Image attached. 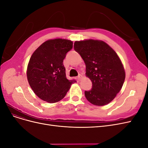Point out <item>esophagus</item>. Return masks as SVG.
<instances>
[{
    "instance_id": "esophagus-1",
    "label": "esophagus",
    "mask_w": 148,
    "mask_h": 148,
    "mask_svg": "<svg viewBox=\"0 0 148 148\" xmlns=\"http://www.w3.org/2000/svg\"><path fill=\"white\" fill-rule=\"evenodd\" d=\"M82 75L81 74H79L78 76V77H77L78 81H80V80H81V79H82Z\"/></svg>"
}]
</instances>
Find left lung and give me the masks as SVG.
<instances>
[{"label": "left lung", "instance_id": "obj_1", "mask_svg": "<svg viewBox=\"0 0 148 148\" xmlns=\"http://www.w3.org/2000/svg\"><path fill=\"white\" fill-rule=\"evenodd\" d=\"M74 49L86 65V76L92 87L84 95L91 104L102 106L112 101L120 91L125 71L120 58L112 48L100 40L75 41Z\"/></svg>", "mask_w": 148, "mask_h": 148}]
</instances>
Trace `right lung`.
I'll use <instances>...</instances> for the list:
<instances>
[{
  "label": "right lung",
  "instance_id": "right-lung-1",
  "mask_svg": "<svg viewBox=\"0 0 148 148\" xmlns=\"http://www.w3.org/2000/svg\"><path fill=\"white\" fill-rule=\"evenodd\" d=\"M73 47L68 39H50L42 43L31 56L27 67V79L31 89L40 99L49 103L62 100L71 84L66 77L64 59Z\"/></svg>",
  "mask_w": 148,
  "mask_h": 148
}]
</instances>
